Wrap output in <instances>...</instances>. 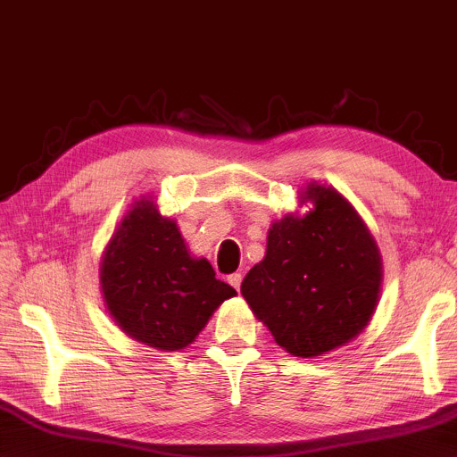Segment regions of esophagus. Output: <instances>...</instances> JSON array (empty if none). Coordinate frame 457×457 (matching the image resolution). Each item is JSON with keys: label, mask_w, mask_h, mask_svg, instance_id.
<instances>
[{"label": "esophagus", "mask_w": 457, "mask_h": 457, "mask_svg": "<svg viewBox=\"0 0 457 457\" xmlns=\"http://www.w3.org/2000/svg\"><path fill=\"white\" fill-rule=\"evenodd\" d=\"M241 280H243V277H241V272H233V274H229L228 277V282L233 286V288L236 290H239V286H241Z\"/></svg>", "instance_id": "esophagus-1"}]
</instances>
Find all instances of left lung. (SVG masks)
Masks as SVG:
<instances>
[{
  "instance_id": "1",
  "label": "left lung",
  "mask_w": 457,
  "mask_h": 457,
  "mask_svg": "<svg viewBox=\"0 0 457 457\" xmlns=\"http://www.w3.org/2000/svg\"><path fill=\"white\" fill-rule=\"evenodd\" d=\"M298 200L310 210L272 221L241 294L286 353L315 358L372 321L384 267L374 236L337 188L312 180Z\"/></svg>"
}]
</instances>
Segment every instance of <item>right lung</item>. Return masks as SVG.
Returning <instances> with one entry per match:
<instances>
[{
    "instance_id": "right-lung-1",
    "label": "right lung",
    "mask_w": 457,
    "mask_h": 457,
    "mask_svg": "<svg viewBox=\"0 0 457 457\" xmlns=\"http://www.w3.org/2000/svg\"><path fill=\"white\" fill-rule=\"evenodd\" d=\"M99 284L122 333L163 353L193 345L218 307L237 295L204 257L190 254L177 221L159 214L150 195L134 200L116 226Z\"/></svg>"
}]
</instances>
